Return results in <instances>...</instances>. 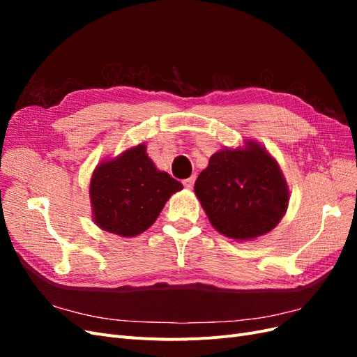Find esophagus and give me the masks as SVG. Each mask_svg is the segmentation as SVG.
I'll use <instances>...</instances> for the list:
<instances>
[{"mask_svg":"<svg viewBox=\"0 0 357 357\" xmlns=\"http://www.w3.org/2000/svg\"><path fill=\"white\" fill-rule=\"evenodd\" d=\"M195 176H190V177H188V178H185L183 180L181 183H183V186L185 188H188V189H192L193 188V183H195Z\"/></svg>","mask_w":357,"mask_h":357,"instance_id":"esophagus-1","label":"esophagus"}]
</instances>
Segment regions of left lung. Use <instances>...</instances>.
Here are the masks:
<instances>
[{
    "mask_svg": "<svg viewBox=\"0 0 357 357\" xmlns=\"http://www.w3.org/2000/svg\"><path fill=\"white\" fill-rule=\"evenodd\" d=\"M195 193L211 225L234 240H250L274 229L289 204L277 162L256 143L225 149L210 158Z\"/></svg>",
    "mask_w": 357,
    "mask_h": 357,
    "instance_id": "obj_1",
    "label": "left lung"
}]
</instances>
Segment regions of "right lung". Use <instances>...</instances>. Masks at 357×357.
I'll use <instances>...</instances> for the list:
<instances>
[{
    "label": "right lung",
    "mask_w": 357,
    "mask_h": 357,
    "mask_svg": "<svg viewBox=\"0 0 357 357\" xmlns=\"http://www.w3.org/2000/svg\"><path fill=\"white\" fill-rule=\"evenodd\" d=\"M181 188L168 172L156 169L139 144L95 169L89 189L95 222L104 231L135 236L153 225Z\"/></svg>",
    "instance_id": "obj_1"
}]
</instances>
